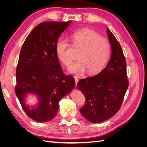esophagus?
Returning a JSON list of instances; mask_svg holds the SVG:
<instances>
[{
	"instance_id": "1",
	"label": "esophagus",
	"mask_w": 147,
	"mask_h": 147,
	"mask_svg": "<svg viewBox=\"0 0 147 147\" xmlns=\"http://www.w3.org/2000/svg\"><path fill=\"white\" fill-rule=\"evenodd\" d=\"M74 79H75V84H76V86H77V83L78 82V78L77 77L75 76L74 77Z\"/></svg>"
}]
</instances>
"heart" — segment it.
Instances as JSON below:
<instances>
[{
	"mask_svg": "<svg viewBox=\"0 0 147 147\" xmlns=\"http://www.w3.org/2000/svg\"><path fill=\"white\" fill-rule=\"evenodd\" d=\"M71 42L77 49L78 59L70 66L69 72L80 75L87 70L89 74L100 72L107 63L110 55L111 45L107 39L101 37L96 31L84 29L73 32ZM70 43L67 39L61 37L55 45L58 59L68 66L72 58L68 53Z\"/></svg>",
	"mask_w": 147,
	"mask_h": 147,
	"instance_id": "heart-1",
	"label": "heart"
}]
</instances>
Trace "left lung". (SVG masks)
<instances>
[{"label": "left lung", "mask_w": 147, "mask_h": 147, "mask_svg": "<svg viewBox=\"0 0 147 147\" xmlns=\"http://www.w3.org/2000/svg\"><path fill=\"white\" fill-rule=\"evenodd\" d=\"M107 31L112 52L108 64L97 75L81 79L77 84L86 99L80 111L94 123L106 121L118 112L129 86L121 47L108 28Z\"/></svg>", "instance_id": "obj_1"}]
</instances>
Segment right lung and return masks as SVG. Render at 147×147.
I'll return each mask as SVG.
<instances>
[{
  "instance_id": "add662e5",
  "label": "right lung",
  "mask_w": 147,
  "mask_h": 147,
  "mask_svg": "<svg viewBox=\"0 0 147 147\" xmlns=\"http://www.w3.org/2000/svg\"><path fill=\"white\" fill-rule=\"evenodd\" d=\"M71 22H43L32 29L21 48L15 93L26 113L36 121L54 118L59 102L75 86L74 78L63 72L55 51L57 40ZM29 93L39 99V104L32 109L24 102Z\"/></svg>"
}]
</instances>
